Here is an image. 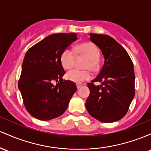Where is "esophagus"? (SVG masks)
I'll list each match as a JSON object with an SVG mask.
<instances>
[{"mask_svg":"<svg viewBox=\"0 0 151 151\" xmlns=\"http://www.w3.org/2000/svg\"><path fill=\"white\" fill-rule=\"evenodd\" d=\"M76 86H77V88H78V89H79V88H80L81 87V86H82V85L77 84V85H76Z\"/></svg>","mask_w":151,"mask_h":151,"instance_id":"34e87169","label":"esophagus"}]
</instances>
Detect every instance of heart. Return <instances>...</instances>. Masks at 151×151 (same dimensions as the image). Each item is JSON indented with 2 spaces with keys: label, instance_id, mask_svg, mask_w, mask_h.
Segmentation results:
<instances>
[{
  "label": "heart",
  "instance_id": "obj_1",
  "mask_svg": "<svg viewBox=\"0 0 151 151\" xmlns=\"http://www.w3.org/2000/svg\"><path fill=\"white\" fill-rule=\"evenodd\" d=\"M78 53L83 55L88 58L86 63V68L92 70L96 68L98 60L100 56V52L95 44L93 43H84L81 44L77 48ZM76 58V53L73 49L66 48L61 55V63L64 68L70 69L74 65ZM66 78L68 81L82 83L84 81L89 80L91 78V73L88 70L73 69L67 73Z\"/></svg>",
  "mask_w": 151,
  "mask_h": 151
}]
</instances>
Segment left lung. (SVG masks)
<instances>
[{"mask_svg":"<svg viewBox=\"0 0 151 151\" xmlns=\"http://www.w3.org/2000/svg\"><path fill=\"white\" fill-rule=\"evenodd\" d=\"M90 40L101 50L104 64L88 83L90 95L86 108L91 116L103 123L123 118L135 96V73L131 59L122 45L107 35L90 33ZM95 82L101 83L96 86Z\"/></svg>","mask_w":151,"mask_h":151,"instance_id":"obj_1","label":"left lung"}]
</instances>
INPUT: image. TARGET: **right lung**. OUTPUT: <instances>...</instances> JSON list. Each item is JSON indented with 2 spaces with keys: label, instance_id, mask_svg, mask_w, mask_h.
Returning <instances> with one entry per match:
<instances>
[{
  "label": "right lung",
  "instance_id": "add662e5",
  "mask_svg": "<svg viewBox=\"0 0 151 151\" xmlns=\"http://www.w3.org/2000/svg\"><path fill=\"white\" fill-rule=\"evenodd\" d=\"M77 38L75 33L50 35L25 54L18 88L27 111L37 119L49 121L61 116L77 91L75 83L63 81L61 63L63 52Z\"/></svg>",
  "mask_w": 151,
  "mask_h": 151
}]
</instances>
